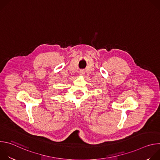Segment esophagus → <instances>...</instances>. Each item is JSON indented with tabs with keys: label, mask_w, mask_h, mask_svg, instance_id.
<instances>
[{
	"label": "esophagus",
	"mask_w": 160,
	"mask_h": 160,
	"mask_svg": "<svg viewBox=\"0 0 160 160\" xmlns=\"http://www.w3.org/2000/svg\"><path fill=\"white\" fill-rule=\"evenodd\" d=\"M79 74H80V75H83L85 74V71H84V70H80V72H79Z\"/></svg>",
	"instance_id": "obj_1"
}]
</instances>
